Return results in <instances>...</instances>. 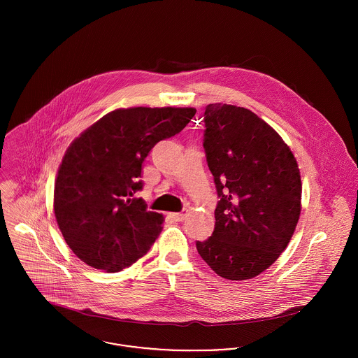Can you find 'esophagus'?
<instances>
[{
    "label": "esophagus",
    "instance_id": "34e87169",
    "mask_svg": "<svg viewBox=\"0 0 358 358\" xmlns=\"http://www.w3.org/2000/svg\"><path fill=\"white\" fill-rule=\"evenodd\" d=\"M169 217L175 222H182L187 217V210H183V212H179V213H169Z\"/></svg>",
    "mask_w": 358,
    "mask_h": 358
}]
</instances>
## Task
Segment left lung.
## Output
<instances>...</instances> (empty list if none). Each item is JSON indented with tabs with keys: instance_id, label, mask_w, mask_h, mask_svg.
I'll return each instance as SVG.
<instances>
[{
	"instance_id": "1",
	"label": "left lung",
	"mask_w": 358,
	"mask_h": 358,
	"mask_svg": "<svg viewBox=\"0 0 358 358\" xmlns=\"http://www.w3.org/2000/svg\"><path fill=\"white\" fill-rule=\"evenodd\" d=\"M204 149L220 201L215 230L197 251L220 277L250 280L289 244L302 209L296 158L255 113L233 104L205 108Z\"/></svg>"
}]
</instances>
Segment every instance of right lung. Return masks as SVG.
<instances>
[{
	"label": "right lung",
	"mask_w": 358,
	"mask_h": 358,
	"mask_svg": "<svg viewBox=\"0 0 358 358\" xmlns=\"http://www.w3.org/2000/svg\"><path fill=\"white\" fill-rule=\"evenodd\" d=\"M194 107L117 108L76 138L57 169L53 210L70 250L88 266L117 273L146 255L164 216L131 199L143 187L154 145L179 134Z\"/></svg>",
	"instance_id": "1"
}]
</instances>
